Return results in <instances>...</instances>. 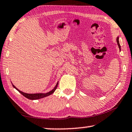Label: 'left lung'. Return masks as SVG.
I'll return each instance as SVG.
<instances>
[{
    "label": "left lung",
    "mask_w": 132,
    "mask_h": 132,
    "mask_svg": "<svg viewBox=\"0 0 132 132\" xmlns=\"http://www.w3.org/2000/svg\"><path fill=\"white\" fill-rule=\"evenodd\" d=\"M119 37H118L117 38V43L118 46H119V47L120 50H121V47H120V43H119Z\"/></svg>",
    "instance_id": "obj_1"
}]
</instances>
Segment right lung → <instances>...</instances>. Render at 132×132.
Returning a JSON list of instances; mask_svg holds the SVG:
<instances>
[{
    "instance_id": "obj_1",
    "label": "right lung",
    "mask_w": 132,
    "mask_h": 132,
    "mask_svg": "<svg viewBox=\"0 0 132 132\" xmlns=\"http://www.w3.org/2000/svg\"><path fill=\"white\" fill-rule=\"evenodd\" d=\"M57 85H58V82L57 83L56 85L55 86V87L53 89L52 91H50V92H47V93H37V94H27V93H25V92H23L22 91H19V90L16 88V87H15V86L13 85L12 84V86H13V88H15L17 90V91H18L20 93L24 96L25 97H26L27 98H28V99L29 100H38V99H40V98H44L46 97H47V96L51 95V94H53L54 92L56 91L57 87Z\"/></svg>"
}]
</instances>
